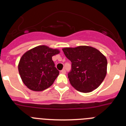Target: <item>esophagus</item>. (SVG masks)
Returning <instances> with one entry per match:
<instances>
[{"label": "esophagus", "mask_w": 126, "mask_h": 126, "mask_svg": "<svg viewBox=\"0 0 126 126\" xmlns=\"http://www.w3.org/2000/svg\"><path fill=\"white\" fill-rule=\"evenodd\" d=\"M61 73H62V74H65V73H66V71H65V70L64 69H62V71H61Z\"/></svg>", "instance_id": "1"}]
</instances>
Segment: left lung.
Wrapping results in <instances>:
<instances>
[{"label": "left lung", "mask_w": 126, "mask_h": 126, "mask_svg": "<svg viewBox=\"0 0 126 126\" xmlns=\"http://www.w3.org/2000/svg\"><path fill=\"white\" fill-rule=\"evenodd\" d=\"M62 50L72 62L68 78L73 88L80 92L89 93L100 85L107 70V60L103 53L86 45L63 48Z\"/></svg>", "instance_id": "8db88e82"}]
</instances>
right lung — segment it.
Wrapping results in <instances>:
<instances>
[{
  "mask_svg": "<svg viewBox=\"0 0 126 126\" xmlns=\"http://www.w3.org/2000/svg\"><path fill=\"white\" fill-rule=\"evenodd\" d=\"M59 53V49L40 45L22 55L18 64L19 73L30 90L42 92L52 85L59 74L52 57Z\"/></svg>",
  "mask_w": 126,
  "mask_h": 126,
  "instance_id": "obj_1",
  "label": "right lung"
}]
</instances>
